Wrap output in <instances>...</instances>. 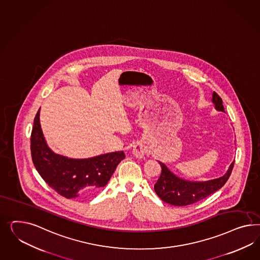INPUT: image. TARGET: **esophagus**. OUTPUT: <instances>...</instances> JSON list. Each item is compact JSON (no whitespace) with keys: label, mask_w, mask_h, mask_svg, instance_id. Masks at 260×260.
Instances as JSON below:
<instances>
[{"label":"esophagus","mask_w":260,"mask_h":260,"mask_svg":"<svg viewBox=\"0 0 260 260\" xmlns=\"http://www.w3.org/2000/svg\"><path fill=\"white\" fill-rule=\"evenodd\" d=\"M145 152H146V146L142 142H138L134 146L133 151H132L134 156L138 158H142L144 156Z\"/></svg>","instance_id":"1"}]
</instances>
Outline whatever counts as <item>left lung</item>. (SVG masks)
<instances>
[{
	"label": "left lung",
	"instance_id": "left-lung-1",
	"mask_svg": "<svg viewBox=\"0 0 260 260\" xmlns=\"http://www.w3.org/2000/svg\"><path fill=\"white\" fill-rule=\"evenodd\" d=\"M212 102L217 111H224L222 100L215 92L213 93ZM158 162L161 167V174L154 186L156 194L161 201L171 205L186 206L201 201L219 190L230 177L235 160L222 177L207 181H190L178 178L165 164Z\"/></svg>",
	"mask_w": 260,
	"mask_h": 260
}]
</instances>
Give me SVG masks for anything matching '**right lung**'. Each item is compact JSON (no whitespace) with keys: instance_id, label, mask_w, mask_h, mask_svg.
<instances>
[{"instance_id":"1","label":"right lung","mask_w":260,"mask_h":260,"mask_svg":"<svg viewBox=\"0 0 260 260\" xmlns=\"http://www.w3.org/2000/svg\"><path fill=\"white\" fill-rule=\"evenodd\" d=\"M40 109L34 119L30 145L36 170L60 196L67 199L91 198L107 184L118 164L125 157L123 151L82 159L58 155L46 144L40 123Z\"/></svg>"}]
</instances>
